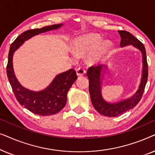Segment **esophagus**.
<instances>
[{
  "instance_id": "esophagus-1",
  "label": "esophagus",
  "mask_w": 155,
  "mask_h": 155,
  "mask_svg": "<svg viewBox=\"0 0 155 155\" xmlns=\"http://www.w3.org/2000/svg\"><path fill=\"white\" fill-rule=\"evenodd\" d=\"M76 73H77V75L78 76L84 75V74H85V71H84V69L83 68L79 67L76 69Z\"/></svg>"
}]
</instances>
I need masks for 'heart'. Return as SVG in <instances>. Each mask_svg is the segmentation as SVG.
Returning <instances> with one entry per match:
<instances>
[{"label":"heart","instance_id":"b5f03b06","mask_svg":"<svg viewBox=\"0 0 155 155\" xmlns=\"http://www.w3.org/2000/svg\"><path fill=\"white\" fill-rule=\"evenodd\" d=\"M101 38L97 34H87L76 38L73 41V49L77 54H83L90 50L87 61L90 63H96L104 58L111 48L108 41L97 44Z\"/></svg>","mask_w":155,"mask_h":155}]
</instances>
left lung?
I'll list each match as a JSON object with an SVG mask.
<instances>
[{"label":"left lung","instance_id":"obj_1","mask_svg":"<svg viewBox=\"0 0 155 155\" xmlns=\"http://www.w3.org/2000/svg\"><path fill=\"white\" fill-rule=\"evenodd\" d=\"M121 38L120 42V46H125L132 44L140 50L143 54V70L140 84L138 90L130 99L119 101L118 103L110 104L104 100L101 94L100 75L102 65H92L87 72V76L89 79V92L90 94L91 101L94 109L101 115L108 117H116L132 109L136 106L143 97L148 77V65L146 56V51L143 44L130 32L124 30L118 31Z\"/></svg>","mask_w":155,"mask_h":155}]
</instances>
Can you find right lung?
<instances>
[{
    "mask_svg": "<svg viewBox=\"0 0 155 155\" xmlns=\"http://www.w3.org/2000/svg\"><path fill=\"white\" fill-rule=\"evenodd\" d=\"M61 25L62 24L53 25L40 29L25 31L16 38L10 47L6 71L12 92L21 105L39 116L53 115L62 110L66 104L67 92L78 78L76 72L74 69H70L58 74L45 90L33 92L23 87L17 80L12 68V56L15 51L29 38L45 31L58 29Z\"/></svg>",
    "mask_w": 155,
    "mask_h": 155,
    "instance_id": "1",
    "label": "right lung"
}]
</instances>
